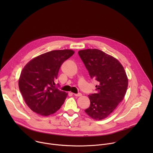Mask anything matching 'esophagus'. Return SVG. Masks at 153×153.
Here are the masks:
<instances>
[{
  "instance_id": "1",
  "label": "esophagus",
  "mask_w": 153,
  "mask_h": 153,
  "mask_svg": "<svg viewBox=\"0 0 153 153\" xmlns=\"http://www.w3.org/2000/svg\"><path fill=\"white\" fill-rule=\"evenodd\" d=\"M74 95L75 96H77V97H80L82 96V94L81 93H77V94H74Z\"/></svg>"
}]
</instances>
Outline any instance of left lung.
Wrapping results in <instances>:
<instances>
[{
    "instance_id": "obj_1",
    "label": "left lung",
    "mask_w": 153,
    "mask_h": 153,
    "mask_svg": "<svg viewBox=\"0 0 153 153\" xmlns=\"http://www.w3.org/2000/svg\"><path fill=\"white\" fill-rule=\"evenodd\" d=\"M78 54L91 79L98 82L96 93L88 96L90 106L85 111L93 119H105L126 94L128 81L125 71L118 60L101 50L87 49Z\"/></svg>"
}]
</instances>
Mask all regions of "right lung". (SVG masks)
I'll list each match as a JSON object with an SVG mask.
<instances>
[{
	"label": "right lung",
	"instance_id": "right-lung-1",
	"mask_svg": "<svg viewBox=\"0 0 153 153\" xmlns=\"http://www.w3.org/2000/svg\"><path fill=\"white\" fill-rule=\"evenodd\" d=\"M74 53L71 50L51 51L35 57L23 68L19 87L33 111L47 116L59 110L67 94L59 90L54 82L62 64Z\"/></svg>",
	"mask_w": 153,
	"mask_h": 153
}]
</instances>
